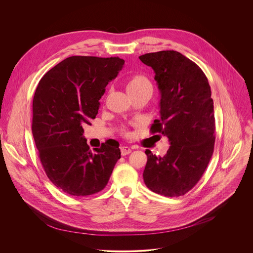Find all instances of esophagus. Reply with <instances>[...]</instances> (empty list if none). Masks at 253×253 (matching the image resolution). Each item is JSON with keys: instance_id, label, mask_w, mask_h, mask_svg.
<instances>
[{"instance_id": "34e87169", "label": "esophagus", "mask_w": 253, "mask_h": 253, "mask_svg": "<svg viewBox=\"0 0 253 253\" xmlns=\"http://www.w3.org/2000/svg\"><path fill=\"white\" fill-rule=\"evenodd\" d=\"M121 153L123 156H126L129 153H131V148L128 147V146H122L121 147Z\"/></svg>"}]
</instances>
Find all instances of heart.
<instances>
[{
	"label": "heart",
	"mask_w": 253,
	"mask_h": 253,
	"mask_svg": "<svg viewBox=\"0 0 253 253\" xmlns=\"http://www.w3.org/2000/svg\"><path fill=\"white\" fill-rule=\"evenodd\" d=\"M126 87L128 94L133 97L143 93H152V84L143 74H135L130 76L126 82Z\"/></svg>",
	"instance_id": "obj_1"
}]
</instances>
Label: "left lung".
Masks as SVG:
<instances>
[{"label":"left lung","instance_id":"left-lung-1","mask_svg":"<svg viewBox=\"0 0 253 253\" xmlns=\"http://www.w3.org/2000/svg\"><path fill=\"white\" fill-rule=\"evenodd\" d=\"M139 59L153 68L161 92V119L152 133L169 138L164 157L146 150V186L165 197H179L202 178L215 142V118L211 85L203 70L175 50L146 53Z\"/></svg>","mask_w":253,"mask_h":253}]
</instances>
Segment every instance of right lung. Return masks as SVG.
Masks as SVG:
<instances>
[{
	"instance_id": "right-lung-1",
	"label": "right lung",
	"mask_w": 253,
	"mask_h": 253,
	"mask_svg": "<svg viewBox=\"0 0 253 253\" xmlns=\"http://www.w3.org/2000/svg\"><path fill=\"white\" fill-rule=\"evenodd\" d=\"M124 64L119 57L76 55L39 82L32 119L39 158L48 179L70 196L103 190L121 158L119 145L109 140L92 152L83 137V126L95 119L106 85Z\"/></svg>"
}]
</instances>
